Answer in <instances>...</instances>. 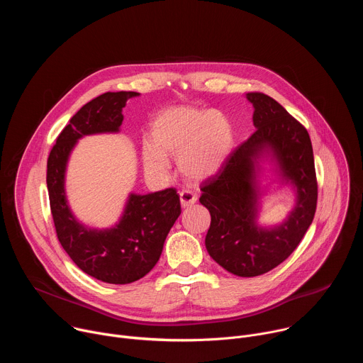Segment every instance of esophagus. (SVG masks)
I'll return each mask as SVG.
<instances>
[{
	"instance_id": "34e87169",
	"label": "esophagus",
	"mask_w": 363,
	"mask_h": 363,
	"mask_svg": "<svg viewBox=\"0 0 363 363\" xmlns=\"http://www.w3.org/2000/svg\"><path fill=\"white\" fill-rule=\"evenodd\" d=\"M179 199H181V205L184 206V208H186V206H191L196 202L198 195L189 189H184L179 192Z\"/></svg>"
}]
</instances>
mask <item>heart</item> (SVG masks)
<instances>
[{"label": "heart", "instance_id": "obj_1", "mask_svg": "<svg viewBox=\"0 0 363 363\" xmlns=\"http://www.w3.org/2000/svg\"><path fill=\"white\" fill-rule=\"evenodd\" d=\"M150 141L143 143L145 169L167 174L168 157L179 160V171L189 181L216 175L233 147L230 122L217 111L175 106L162 111L150 125Z\"/></svg>", "mask_w": 363, "mask_h": 363}]
</instances>
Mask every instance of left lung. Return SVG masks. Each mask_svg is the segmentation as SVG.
Listing matches in <instances>:
<instances>
[{"instance_id":"left-lung-1","label":"left lung","mask_w":363,"mask_h":363,"mask_svg":"<svg viewBox=\"0 0 363 363\" xmlns=\"http://www.w3.org/2000/svg\"><path fill=\"white\" fill-rule=\"evenodd\" d=\"M247 99L254 106L257 129L228 155L216 175L199 185V202L211 214L205 247L213 260L235 276L255 277L281 264L300 244L315 218L318 179L306 128L262 91H250ZM267 145L298 189V205L289 220L273 230L257 228L253 221V160Z\"/></svg>"}]
</instances>
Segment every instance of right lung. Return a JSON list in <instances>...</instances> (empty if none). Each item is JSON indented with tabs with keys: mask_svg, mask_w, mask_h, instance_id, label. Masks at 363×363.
<instances>
[{
	"mask_svg": "<svg viewBox=\"0 0 363 363\" xmlns=\"http://www.w3.org/2000/svg\"><path fill=\"white\" fill-rule=\"evenodd\" d=\"M136 91H108L90 100L60 132L47 160V189L57 238L76 266L111 284H128L158 263L165 238L181 214L179 195L167 188L147 195L132 194L121 223L105 231L89 230L72 216L65 195L69 153L84 135L118 132L126 101Z\"/></svg>",
	"mask_w": 363,
	"mask_h": 363,
	"instance_id": "add662e5",
	"label": "right lung"
}]
</instances>
